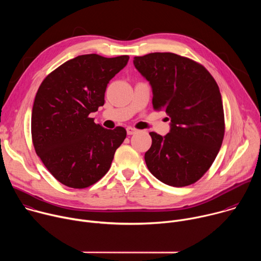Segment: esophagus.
Masks as SVG:
<instances>
[{
    "label": "esophagus",
    "mask_w": 261,
    "mask_h": 261,
    "mask_svg": "<svg viewBox=\"0 0 261 261\" xmlns=\"http://www.w3.org/2000/svg\"><path fill=\"white\" fill-rule=\"evenodd\" d=\"M126 130H127V134L128 135H133V134H135L137 132V130L135 128H132V127H127Z\"/></svg>",
    "instance_id": "obj_1"
}]
</instances>
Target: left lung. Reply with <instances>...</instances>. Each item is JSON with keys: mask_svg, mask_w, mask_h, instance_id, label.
<instances>
[{"mask_svg": "<svg viewBox=\"0 0 261 261\" xmlns=\"http://www.w3.org/2000/svg\"><path fill=\"white\" fill-rule=\"evenodd\" d=\"M150 82L153 107L170 118L165 136L151 132L144 160L151 173L172 187L197 181L212 166L224 137V110L219 87L199 63L172 53L134 58Z\"/></svg>", "mask_w": 261, "mask_h": 261, "instance_id": "1", "label": "left lung"}]
</instances>
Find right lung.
Segmentation results:
<instances>
[{
    "label": "right lung",
    "instance_id": "obj_1",
    "mask_svg": "<svg viewBox=\"0 0 261 261\" xmlns=\"http://www.w3.org/2000/svg\"><path fill=\"white\" fill-rule=\"evenodd\" d=\"M128 60L79 56L49 73L36 94L31 123L35 151L67 187L84 189L102 178L126 138L125 128L104 129L89 116L103 106L107 84Z\"/></svg>",
    "mask_w": 261,
    "mask_h": 261
}]
</instances>
